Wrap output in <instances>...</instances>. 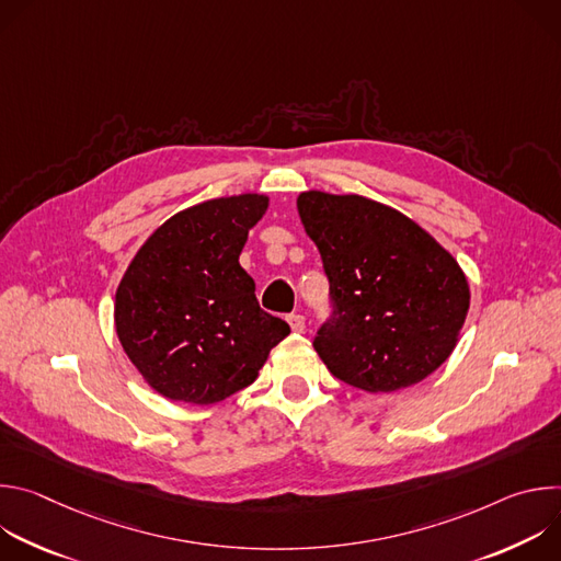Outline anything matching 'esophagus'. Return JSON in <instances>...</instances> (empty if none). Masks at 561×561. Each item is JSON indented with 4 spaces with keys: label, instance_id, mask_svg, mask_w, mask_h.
<instances>
[{
    "label": "esophagus",
    "instance_id": "1",
    "mask_svg": "<svg viewBox=\"0 0 561 561\" xmlns=\"http://www.w3.org/2000/svg\"><path fill=\"white\" fill-rule=\"evenodd\" d=\"M286 319H288V324H290L293 333H301V331L306 329V317H304V314H299V312H293V314H288Z\"/></svg>",
    "mask_w": 561,
    "mask_h": 561
}]
</instances>
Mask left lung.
<instances>
[{
	"label": "left lung",
	"mask_w": 561,
	"mask_h": 561,
	"mask_svg": "<svg viewBox=\"0 0 561 561\" xmlns=\"http://www.w3.org/2000/svg\"><path fill=\"white\" fill-rule=\"evenodd\" d=\"M297 210L331 284L333 312L312 342L327 368L368 392L437 370L470 306L455 257L413 219L362 195L308 191Z\"/></svg>",
	"instance_id": "1"
}]
</instances>
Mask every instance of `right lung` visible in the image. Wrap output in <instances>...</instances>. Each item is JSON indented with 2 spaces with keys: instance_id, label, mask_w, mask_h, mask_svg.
I'll return each mask as SVG.
<instances>
[{
  "instance_id": "1",
  "label": "right lung",
  "mask_w": 561,
  "mask_h": 561,
  "mask_svg": "<svg viewBox=\"0 0 561 561\" xmlns=\"http://www.w3.org/2000/svg\"><path fill=\"white\" fill-rule=\"evenodd\" d=\"M257 193L208 199L159 226L115 293V329L150 388L173 402L217 404L260 375L288 333L262 310L239 266L249 230L264 217Z\"/></svg>"
}]
</instances>
